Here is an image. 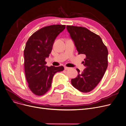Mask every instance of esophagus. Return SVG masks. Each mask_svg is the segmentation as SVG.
I'll list each match as a JSON object with an SVG mask.
<instances>
[{
	"label": "esophagus",
	"instance_id": "esophagus-1",
	"mask_svg": "<svg viewBox=\"0 0 126 126\" xmlns=\"http://www.w3.org/2000/svg\"><path fill=\"white\" fill-rule=\"evenodd\" d=\"M64 70H68L70 69V68L67 67V66H64Z\"/></svg>",
	"mask_w": 126,
	"mask_h": 126
}]
</instances>
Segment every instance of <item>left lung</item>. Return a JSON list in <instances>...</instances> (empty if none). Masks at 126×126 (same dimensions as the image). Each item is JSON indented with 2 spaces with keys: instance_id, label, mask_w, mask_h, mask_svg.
<instances>
[{
  "instance_id": "left-lung-1",
  "label": "left lung",
  "mask_w": 126,
  "mask_h": 126,
  "mask_svg": "<svg viewBox=\"0 0 126 126\" xmlns=\"http://www.w3.org/2000/svg\"><path fill=\"white\" fill-rule=\"evenodd\" d=\"M66 28L78 54L86 56L83 62L86 68L82 73L77 69L78 75L71 83L81 92H90L100 82L107 68V48L100 36L85 27L67 25Z\"/></svg>"
}]
</instances>
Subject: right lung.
Instances as JSON below:
<instances>
[{"label":"right lung","mask_w":126,"mask_h":126,"mask_svg":"<svg viewBox=\"0 0 126 126\" xmlns=\"http://www.w3.org/2000/svg\"><path fill=\"white\" fill-rule=\"evenodd\" d=\"M65 26L53 25L33 33L26 42L24 51L26 79L31 91L37 95L45 94L51 86L53 76L64 70L63 66L46 65L56 37Z\"/></svg>","instance_id":"right-lung-1"}]
</instances>
